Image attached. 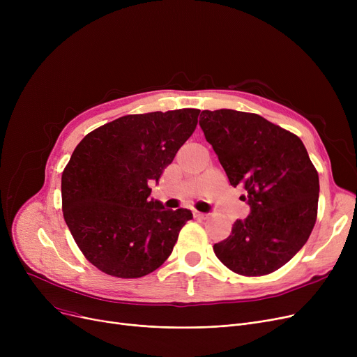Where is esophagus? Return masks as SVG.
Segmentation results:
<instances>
[{"instance_id": "1", "label": "esophagus", "mask_w": 357, "mask_h": 357, "mask_svg": "<svg viewBox=\"0 0 357 357\" xmlns=\"http://www.w3.org/2000/svg\"><path fill=\"white\" fill-rule=\"evenodd\" d=\"M192 214H194V218H197V220H205V218H207V214L199 213V211H194Z\"/></svg>"}]
</instances>
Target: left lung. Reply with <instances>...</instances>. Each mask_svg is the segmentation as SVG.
I'll list each match as a JSON object with an SVG mask.
<instances>
[{
  "label": "left lung",
  "instance_id": "8db88e82",
  "mask_svg": "<svg viewBox=\"0 0 357 357\" xmlns=\"http://www.w3.org/2000/svg\"><path fill=\"white\" fill-rule=\"evenodd\" d=\"M204 136L230 183L245 188L250 214L214 245L215 256L245 276L268 275L305 245L317 220L318 174L304 143L252 112L204 109Z\"/></svg>",
  "mask_w": 357,
  "mask_h": 357
}]
</instances>
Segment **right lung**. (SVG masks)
Listing matches in <instances>:
<instances>
[{
    "instance_id": "1",
    "label": "right lung",
    "mask_w": 357,
    "mask_h": 357,
    "mask_svg": "<svg viewBox=\"0 0 357 357\" xmlns=\"http://www.w3.org/2000/svg\"><path fill=\"white\" fill-rule=\"evenodd\" d=\"M198 116L195 108L124 116L75 147L62 174L63 218L84 256L101 272L142 278L171 256L192 213L149 199V185L191 137Z\"/></svg>"
}]
</instances>
